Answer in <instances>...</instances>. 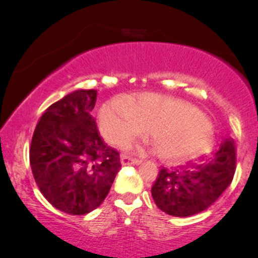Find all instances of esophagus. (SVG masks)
Listing matches in <instances>:
<instances>
[{"label":"esophagus","mask_w":258,"mask_h":258,"mask_svg":"<svg viewBox=\"0 0 258 258\" xmlns=\"http://www.w3.org/2000/svg\"><path fill=\"white\" fill-rule=\"evenodd\" d=\"M141 160H137V158H132L129 156H123L121 158V163L122 165H129V164H134V165H137L141 163Z\"/></svg>","instance_id":"esophagus-1"}]
</instances>
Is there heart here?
Wrapping results in <instances>:
<instances>
[{
	"instance_id": "heart-1",
	"label": "heart",
	"mask_w": 258,
	"mask_h": 258,
	"mask_svg": "<svg viewBox=\"0 0 258 258\" xmlns=\"http://www.w3.org/2000/svg\"><path fill=\"white\" fill-rule=\"evenodd\" d=\"M100 128L104 139L118 148L150 133L155 151L169 161L202 156L214 142L213 128L202 111L184 101L150 93L130 98L126 107L117 100L105 103Z\"/></svg>"
}]
</instances>
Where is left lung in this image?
I'll return each instance as SVG.
<instances>
[{"mask_svg": "<svg viewBox=\"0 0 258 258\" xmlns=\"http://www.w3.org/2000/svg\"><path fill=\"white\" fill-rule=\"evenodd\" d=\"M235 167V144L225 141L206 163L171 171L161 169L151 195L165 214L175 217L192 216L208 209L223 194L232 181Z\"/></svg>", "mask_w": 258, "mask_h": 258, "instance_id": "1", "label": "left lung"}]
</instances>
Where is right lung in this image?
<instances>
[{"instance_id":"obj_1","label":"right lung","mask_w":258,"mask_h":258,"mask_svg":"<svg viewBox=\"0 0 258 258\" xmlns=\"http://www.w3.org/2000/svg\"><path fill=\"white\" fill-rule=\"evenodd\" d=\"M96 90H76L49 107L38 121L29 151L35 182L45 200L70 215L101 206L121 163L100 136L91 115Z\"/></svg>"}]
</instances>
